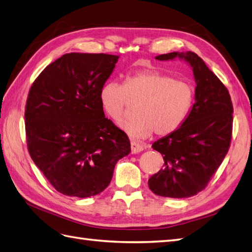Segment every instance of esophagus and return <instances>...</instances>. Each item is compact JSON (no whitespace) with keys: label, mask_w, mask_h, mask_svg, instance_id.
<instances>
[{"label":"esophagus","mask_w":252,"mask_h":252,"mask_svg":"<svg viewBox=\"0 0 252 252\" xmlns=\"http://www.w3.org/2000/svg\"><path fill=\"white\" fill-rule=\"evenodd\" d=\"M144 150V146L143 145H140V144H138V143H136V142H131V151H132V154H138V153H140V151H143Z\"/></svg>","instance_id":"34e87169"}]
</instances>
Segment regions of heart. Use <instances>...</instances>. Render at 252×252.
Instances as JSON below:
<instances>
[{
	"label": "heart",
	"instance_id": "1",
	"mask_svg": "<svg viewBox=\"0 0 252 252\" xmlns=\"http://www.w3.org/2000/svg\"><path fill=\"white\" fill-rule=\"evenodd\" d=\"M103 109L116 124L124 120L128 103H138L135 119L122 125L128 135L146 138L153 132L168 135L181 126L192 106L194 90L191 85L160 71L127 75L124 85L104 84L99 91Z\"/></svg>",
	"mask_w": 252,
	"mask_h": 252
}]
</instances>
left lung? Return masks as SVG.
<instances>
[{
	"mask_svg": "<svg viewBox=\"0 0 252 252\" xmlns=\"http://www.w3.org/2000/svg\"><path fill=\"white\" fill-rule=\"evenodd\" d=\"M178 57L188 62L195 78V102L176 131L160 138L153 148L164 165L148 180L155 194L183 198L207 187L229 151L233 130V104L222 81L192 51L156 57L166 61Z\"/></svg>",
	"mask_w": 252,
	"mask_h": 252,
	"instance_id": "1",
	"label": "left lung"
}]
</instances>
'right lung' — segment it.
<instances>
[{
    "label": "right lung",
    "instance_id": "right-lung-1",
    "mask_svg": "<svg viewBox=\"0 0 252 252\" xmlns=\"http://www.w3.org/2000/svg\"><path fill=\"white\" fill-rule=\"evenodd\" d=\"M106 54L63 55L34 80L26 104L33 162L67 196L106 189L117 161L131 153L126 134L105 118L99 91L118 62Z\"/></svg>",
    "mask_w": 252,
    "mask_h": 252
}]
</instances>
